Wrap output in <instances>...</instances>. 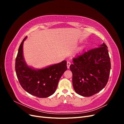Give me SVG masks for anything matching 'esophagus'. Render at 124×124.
I'll return each mask as SVG.
<instances>
[{"mask_svg": "<svg viewBox=\"0 0 124 124\" xmlns=\"http://www.w3.org/2000/svg\"><path fill=\"white\" fill-rule=\"evenodd\" d=\"M70 65H71V63L69 62H67V68H68V69H69V67H70Z\"/></svg>", "mask_w": 124, "mask_h": 124, "instance_id": "1", "label": "esophagus"}]
</instances>
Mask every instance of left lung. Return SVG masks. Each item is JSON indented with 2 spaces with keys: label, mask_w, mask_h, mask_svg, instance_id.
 Masks as SVG:
<instances>
[{
  "label": "left lung",
  "mask_w": 124,
  "mask_h": 124,
  "mask_svg": "<svg viewBox=\"0 0 124 124\" xmlns=\"http://www.w3.org/2000/svg\"><path fill=\"white\" fill-rule=\"evenodd\" d=\"M70 66L73 87L78 94L90 97L107 85L110 76L111 62L108 47L104 43L72 59Z\"/></svg>",
  "instance_id": "8db88e82"
}]
</instances>
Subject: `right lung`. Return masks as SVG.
<instances>
[{"instance_id": "add662e5", "label": "right lung", "mask_w": 124, "mask_h": 124, "mask_svg": "<svg viewBox=\"0 0 124 124\" xmlns=\"http://www.w3.org/2000/svg\"><path fill=\"white\" fill-rule=\"evenodd\" d=\"M26 39L27 36L21 43L16 59L15 69L17 78L26 92L39 98H47L55 92L59 79L67 69V61L42 69L29 66L23 55V43Z\"/></svg>"}]
</instances>
